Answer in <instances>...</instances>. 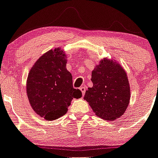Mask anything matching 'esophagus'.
<instances>
[{"label": "esophagus", "mask_w": 158, "mask_h": 158, "mask_svg": "<svg viewBox=\"0 0 158 158\" xmlns=\"http://www.w3.org/2000/svg\"><path fill=\"white\" fill-rule=\"evenodd\" d=\"M80 89H81V91L82 92V95L83 96H84V95L85 94V91H86L85 87H84V86H81V87H80Z\"/></svg>", "instance_id": "obj_1"}]
</instances>
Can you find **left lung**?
<instances>
[{"instance_id":"1","label":"left lung","mask_w":158,"mask_h":158,"mask_svg":"<svg viewBox=\"0 0 158 158\" xmlns=\"http://www.w3.org/2000/svg\"><path fill=\"white\" fill-rule=\"evenodd\" d=\"M93 87L84 99L95 114L106 120L123 115L129 106L130 89L126 72L116 62L104 58L92 72Z\"/></svg>"}]
</instances>
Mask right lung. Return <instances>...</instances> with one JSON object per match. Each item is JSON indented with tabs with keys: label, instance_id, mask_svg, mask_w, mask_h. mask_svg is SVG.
Returning a JSON list of instances; mask_svg holds the SVG:
<instances>
[{
	"label": "right lung",
	"instance_id": "1",
	"mask_svg": "<svg viewBox=\"0 0 158 158\" xmlns=\"http://www.w3.org/2000/svg\"><path fill=\"white\" fill-rule=\"evenodd\" d=\"M66 56L56 48L39 58L28 73L26 91L35 113L47 120H53L68 111L73 98L82 93L73 87L72 75L66 69Z\"/></svg>",
	"mask_w": 158,
	"mask_h": 158
}]
</instances>
